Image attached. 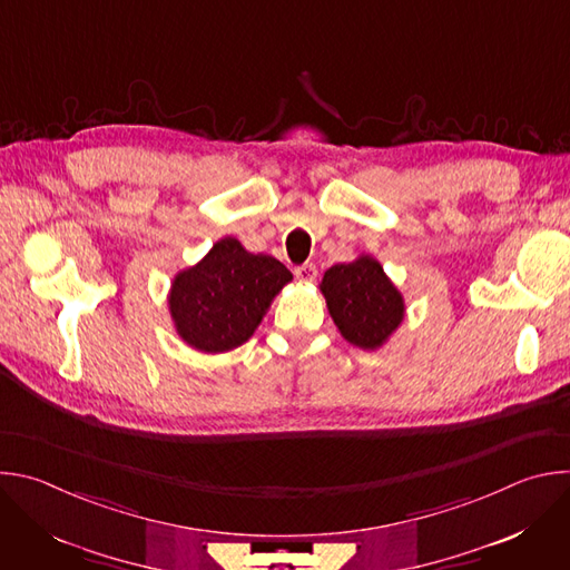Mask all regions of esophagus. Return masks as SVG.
<instances>
[{
  "label": "esophagus",
  "instance_id": "obj_1",
  "mask_svg": "<svg viewBox=\"0 0 570 570\" xmlns=\"http://www.w3.org/2000/svg\"><path fill=\"white\" fill-rule=\"evenodd\" d=\"M295 277H297L299 282L308 284V282H313V279L317 277V268H315L313 264H302V266L295 268Z\"/></svg>",
  "mask_w": 570,
  "mask_h": 570
}]
</instances>
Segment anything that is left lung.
<instances>
[{
    "label": "left lung",
    "mask_w": 570,
    "mask_h": 570,
    "mask_svg": "<svg viewBox=\"0 0 570 570\" xmlns=\"http://www.w3.org/2000/svg\"><path fill=\"white\" fill-rule=\"evenodd\" d=\"M320 293L341 336L365 352L381 350L405 317V302L379 259L358 255L324 273Z\"/></svg>",
    "instance_id": "left-lung-1"
}]
</instances>
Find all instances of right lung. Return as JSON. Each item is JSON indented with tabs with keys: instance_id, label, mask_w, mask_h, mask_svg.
Returning <instances> with one entry per match:
<instances>
[{
	"instance_id": "add662e5",
	"label": "right lung",
	"mask_w": 570,
	"mask_h": 570,
	"mask_svg": "<svg viewBox=\"0 0 570 570\" xmlns=\"http://www.w3.org/2000/svg\"><path fill=\"white\" fill-rule=\"evenodd\" d=\"M288 282L291 271L275 257L248 253L234 236L218 238L171 282L167 302L176 334L203 354L236 350L253 338Z\"/></svg>"
}]
</instances>
